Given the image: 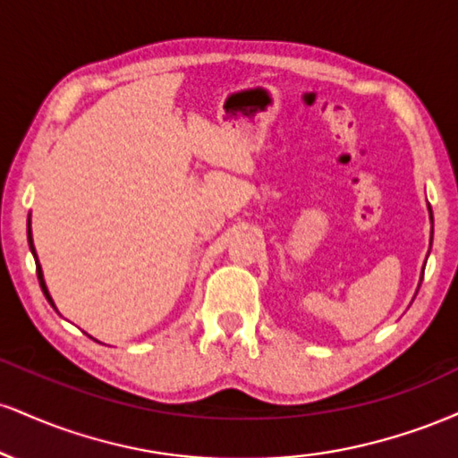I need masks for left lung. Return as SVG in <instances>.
<instances>
[{
  "label": "left lung",
  "mask_w": 458,
  "mask_h": 458,
  "mask_svg": "<svg viewBox=\"0 0 458 458\" xmlns=\"http://www.w3.org/2000/svg\"><path fill=\"white\" fill-rule=\"evenodd\" d=\"M428 213H430V207H428ZM430 222H433V213H430ZM430 241H433V233H430ZM422 276H424V271H422ZM422 276H420V282H422ZM418 288H420V284H418Z\"/></svg>",
  "instance_id": "8db88e82"
}]
</instances>
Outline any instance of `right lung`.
<instances>
[{"label": "right lung", "mask_w": 458, "mask_h": 458, "mask_svg": "<svg viewBox=\"0 0 458 458\" xmlns=\"http://www.w3.org/2000/svg\"><path fill=\"white\" fill-rule=\"evenodd\" d=\"M28 241H30V250H31V254H34V260H36V273H38V280H40V288H43V293H45V297H47V301L51 303V306L55 308V303H54V299H51V295H49V288H47V284H45V276H43V267L38 265V256H36V247H34V239H31V225H30V219H28Z\"/></svg>", "instance_id": "obj_1"}]
</instances>
